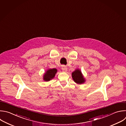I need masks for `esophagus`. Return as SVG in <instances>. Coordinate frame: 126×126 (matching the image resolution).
Masks as SVG:
<instances>
[{
  "instance_id": "1",
  "label": "esophagus",
  "mask_w": 126,
  "mask_h": 126,
  "mask_svg": "<svg viewBox=\"0 0 126 126\" xmlns=\"http://www.w3.org/2000/svg\"><path fill=\"white\" fill-rule=\"evenodd\" d=\"M62 70L64 72H66L67 71V68L65 66H63V67H62Z\"/></svg>"
}]
</instances>
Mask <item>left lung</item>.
<instances>
[{
  "instance_id": "left-lung-1",
  "label": "left lung",
  "mask_w": 126,
  "mask_h": 126,
  "mask_svg": "<svg viewBox=\"0 0 126 126\" xmlns=\"http://www.w3.org/2000/svg\"><path fill=\"white\" fill-rule=\"evenodd\" d=\"M72 78L74 80L79 84H81L85 82V79L83 78L81 72L79 70H76L72 74Z\"/></svg>"
}]
</instances>
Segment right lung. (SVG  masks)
I'll return each instance as SVG.
<instances>
[{"mask_svg":"<svg viewBox=\"0 0 126 126\" xmlns=\"http://www.w3.org/2000/svg\"><path fill=\"white\" fill-rule=\"evenodd\" d=\"M56 72H57V70L56 69H52L48 70L44 75V80L46 81L50 80L51 79H53L54 77Z\"/></svg>","mask_w":126,"mask_h":126,"instance_id":"obj_1","label":"right lung"}]
</instances>
